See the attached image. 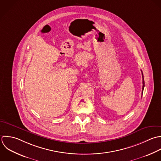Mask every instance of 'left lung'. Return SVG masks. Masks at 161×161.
<instances>
[{"mask_svg":"<svg viewBox=\"0 0 161 161\" xmlns=\"http://www.w3.org/2000/svg\"><path fill=\"white\" fill-rule=\"evenodd\" d=\"M141 72H142V83H143V86H142V95L143 94V91H144V86H145V83H144V75H143V73L141 70Z\"/></svg>","mask_w":161,"mask_h":161,"instance_id":"1","label":"left lung"}]
</instances>
